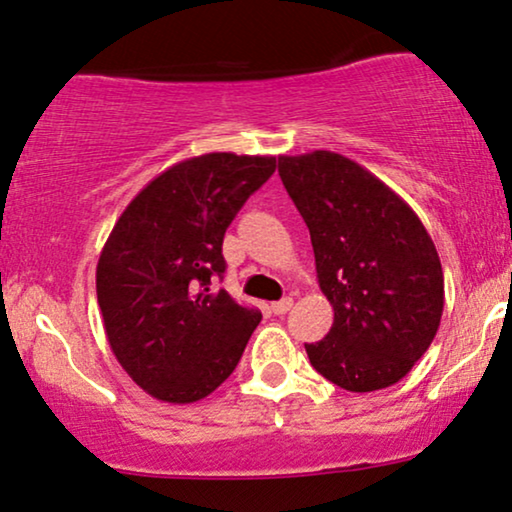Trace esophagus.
Wrapping results in <instances>:
<instances>
[{
  "label": "esophagus",
  "mask_w": 512,
  "mask_h": 512,
  "mask_svg": "<svg viewBox=\"0 0 512 512\" xmlns=\"http://www.w3.org/2000/svg\"><path fill=\"white\" fill-rule=\"evenodd\" d=\"M291 307H293V298H281L279 303H272V312L274 315H286Z\"/></svg>",
  "instance_id": "34e87169"
}]
</instances>
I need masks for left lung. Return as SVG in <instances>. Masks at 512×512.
Wrapping results in <instances>:
<instances>
[{
	"label": "left lung",
	"instance_id": "8db88e82",
	"mask_svg": "<svg viewBox=\"0 0 512 512\" xmlns=\"http://www.w3.org/2000/svg\"><path fill=\"white\" fill-rule=\"evenodd\" d=\"M279 176L310 229L317 281L334 307L312 367L353 393L393 386L432 346L443 315L439 252L403 197L329 150L279 157Z\"/></svg>",
	"mask_w": 512,
	"mask_h": 512
}]
</instances>
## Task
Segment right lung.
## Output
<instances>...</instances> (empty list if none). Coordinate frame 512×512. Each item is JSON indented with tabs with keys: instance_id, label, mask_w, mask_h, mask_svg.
<instances>
[{
	"instance_id": "add662e5",
	"label": "right lung",
	"mask_w": 512,
	"mask_h": 512,
	"mask_svg": "<svg viewBox=\"0 0 512 512\" xmlns=\"http://www.w3.org/2000/svg\"><path fill=\"white\" fill-rule=\"evenodd\" d=\"M276 157L183 159L128 202L97 262V303L112 353L140 389L195 403L236 369L262 312L212 279L238 209L274 174Z\"/></svg>"
}]
</instances>
